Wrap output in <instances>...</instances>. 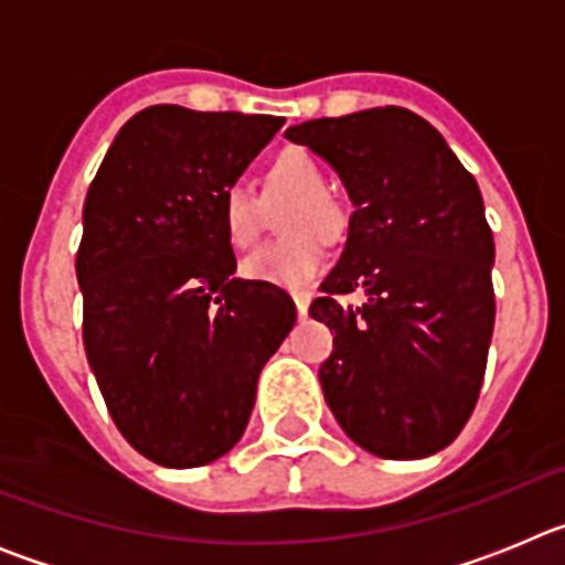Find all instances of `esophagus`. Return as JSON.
<instances>
[{
    "mask_svg": "<svg viewBox=\"0 0 565 565\" xmlns=\"http://www.w3.org/2000/svg\"><path fill=\"white\" fill-rule=\"evenodd\" d=\"M294 306H297L299 317H308V306H311V297L306 291H294Z\"/></svg>",
    "mask_w": 565,
    "mask_h": 565,
    "instance_id": "1",
    "label": "esophagus"
}]
</instances>
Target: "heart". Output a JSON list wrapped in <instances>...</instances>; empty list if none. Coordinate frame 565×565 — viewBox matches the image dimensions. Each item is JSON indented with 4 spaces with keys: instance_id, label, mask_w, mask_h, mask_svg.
Wrapping results in <instances>:
<instances>
[{
    "instance_id": "heart-1",
    "label": "heart",
    "mask_w": 565,
    "mask_h": 565,
    "mask_svg": "<svg viewBox=\"0 0 565 565\" xmlns=\"http://www.w3.org/2000/svg\"><path fill=\"white\" fill-rule=\"evenodd\" d=\"M263 198L286 203L279 228L286 237L263 243L243 263V277L282 288H302L328 263L326 237L337 239L344 228V212L328 192L322 163L306 149H282L263 174ZM221 226L228 246L243 252L263 226V201L248 183L234 181L221 194Z\"/></svg>"
}]
</instances>
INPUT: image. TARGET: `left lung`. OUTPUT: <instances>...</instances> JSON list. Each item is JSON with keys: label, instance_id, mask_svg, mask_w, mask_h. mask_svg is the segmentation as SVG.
<instances>
[{"label": "left lung", "instance_id": "8db88e82", "mask_svg": "<svg viewBox=\"0 0 565 565\" xmlns=\"http://www.w3.org/2000/svg\"><path fill=\"white\" fill-rule=\"evenodd\" d=\"M286 138L326 158L356 209L308 311L333 331L319 367L328 407L373 456H433L472 416L495 328L481 189L441 132L404 107L306 121ZM351 290L365 291L362 307L338 299Z\"/></svg>", "mask_w": 565, "mask_h": 565}]
</instances>
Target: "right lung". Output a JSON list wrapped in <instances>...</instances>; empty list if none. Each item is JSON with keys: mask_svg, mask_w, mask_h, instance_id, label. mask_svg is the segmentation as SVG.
I'll return each mask as SVG.
<instances>
[{"mask_svg": "<svg viewBox=\"0 0 565 565\" xmlns=\"http://www.w3.org/2000/svg\"><path fill=\"white\" fill-rule=\"evenodd\" d=\"M282 127L158 104L115 135L84 201V351L115 427L161 467H203L246 430L263 364L297 322L234 277L221 194Z\"/></svg>", "mask_w": 565, "mask_h": 565, "instance_id": "1", "label": "right lung"}]
</instances>
